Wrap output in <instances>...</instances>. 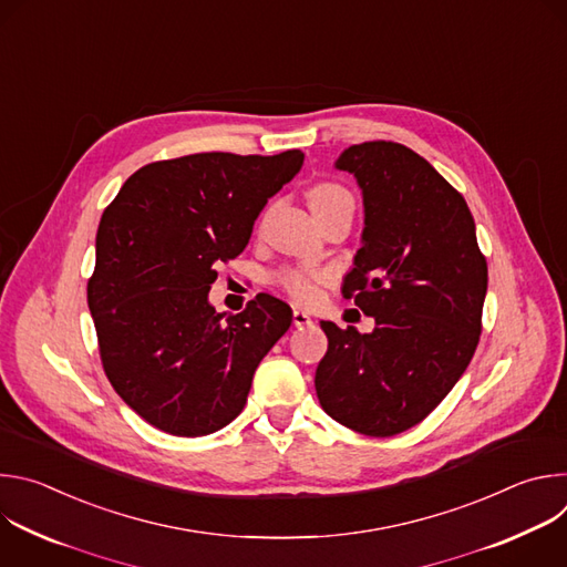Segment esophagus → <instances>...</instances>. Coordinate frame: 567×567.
Returning a JSON list of instances; mask_svg holds the SVG:
<instances>
[{"instance_id": "1", "label": "esophagus", "mask_w": 567, "mask_h": 567, "mask_svg": "<svg viewBox=\"0 0 567 567\" xmlns=\"http://www.w3.org/2000/svg\"><path fill=\"white\" fill-rule=\"evenodd\" d=\"M311 316L307 313V311H302V309H293V326L296 328H307V326H311Z\"/></svg>"}]
</instances>
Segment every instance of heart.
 <instances>
[{
	"mask_svg": "<svg viewBox=\"0 0 567 567\" xmlns=\"http://www.w3.org/2000/svg\"><path fill=\"white\" fill-rule=\"evenodd\" d=\"M309 206L316 215L339 208V206H354L352 195L339 184H318L309 190ZM330 280L328 274L318 271H302V269H287L280 276L282 289L298 302H311L318 296L320 285Z\"/></svg>",
	"mask_w": 567,
	"mask_h": 567,
	"instance_id": "1",
	"label": "heart"
}]
</instances>
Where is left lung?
<instances>
[{
	"mask_svg": "<svg viewBox=\"0 0 567 567\" xmlns=\"http://www.w3.org/2000/svg\"><path fill=\"white\" fill-rule=\"evenodd\" d=\"M337 168L357 177L365 210L343 296L377 326L361 334L320 320L328 352L313 383L332 420L390 437L429 417L471 363L487 260L464 197L411 147L350 145Z\"/></svg>",
	"mask_w": 567,
	"mask_h": 567,
	"instance_id": "obj_1",
	"label": "left lung"
}]
</instances>
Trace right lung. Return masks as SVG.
Masks as SVG:
<instances>
[{
  "label": "right lung",
  "mask_w": 567,
  "mask_h": 567,
  "mask_svg": "<svg viewBox=\"0 0 567 567\" xmlns=\"http://www.w3.org/2000/svg\"><path fill=\"white\" fill-rule=\"evenodd\" d=\"M302 158L287 150L154 161L105 208L87 302L110 383L154 429L202 437L230 424L289 330L291 307L269 293L226 316L208 291L215 262L245 251L260 210Z\"/></svg>",
  "instance_id": "1"
}]
</instances>
